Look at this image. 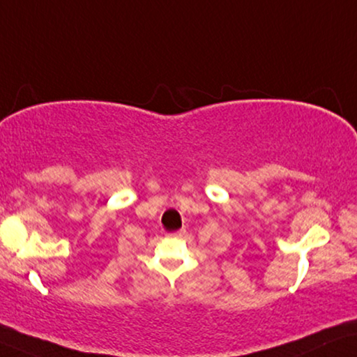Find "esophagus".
<instances>
[{"instance_id":"esophagus-1","label":"esophagus","mask_w":357,"mask_h":357,"mask_svg":"<svg viewBox=\"0 0 357 357\" xmlns=\"http://www.w3.org/2000/svg\"><path fill=\"white\" fill-rule=\"evenodd\" d=\"M185 229H178V231L177 233H174V236H178V238H182V236H185Z\"/></svg>"}]
</instances>
